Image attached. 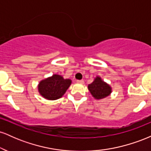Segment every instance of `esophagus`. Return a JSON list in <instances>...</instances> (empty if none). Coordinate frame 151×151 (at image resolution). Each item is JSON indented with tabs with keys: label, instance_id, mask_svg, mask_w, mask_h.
Returning <instances> with one entry per match:
<instances>
[{
	"label": "esophagus",
	"instance_id": "obj_1",
	"mask_svg": "<svg viewBox=\"0 0 151 151\" xmlns=\"http://www.w3.org/2000/svg\"><path fill=\"white\" fill-rule=\"evenodd\" d=\"M77 82L79 83V84H83L84 83V80H82V79L81 80H77Z\"/></svg>",
	"mask_w": 151,
	"mask_h": 151
}]
</instances>
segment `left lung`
<instances>
[{
    "label": "left lung",
    "instance_id": "8db88e82",
    "mask_svg": "<svg viewBox=\"0 0 151 151\" xmlns=\"http://www.w3.org/2000/svg\"><path fill=\"white\" fill-rule=\"evenodd\" d=\"M90 93L96 99H101L108 96L111 92V88L106 83L97 77L92 83L88 86Z\"/></svg>",
    "mask_w": 151,
    "mask_h": 151
}]
</instances>
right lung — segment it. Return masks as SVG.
Returning a JSON list of instances; mask_svg holds the SVG:
<instances>
[{"label": "right lung", "mask_w": 151, "mask_h": 151, "mask_svg": "<svg viewBox=\"0 0 151 151\" xmlns=\"http://www.w3.org/2000/svg\"><path fill=\"white\" fill-rule=\"evenodd\" d=\"M71 83L70 79H65L62 76L54 74L40 82L38 91L47 99L56 100L65 94Z\"/></svg>", "instance_id": "add662e5"}]
</instances>
